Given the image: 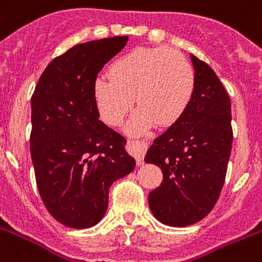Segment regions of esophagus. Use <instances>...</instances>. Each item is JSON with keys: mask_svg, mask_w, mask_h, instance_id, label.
<instances>
[{"mask_svg": "<svg viewBox=\"0 0 262 262\" xmlns=\"http://www.w3.org/2000/svg\"><path fill=\"white\" fill-rule=\"evenodd\" d=\"M127 144H129V150L135 156L137 165L144 164V156H145L146 150L145 144L142 141H138V140H129Z\"/></svg>", "mask_w": 262, "mask_h": 262, "instance_id": "esophagus-1", "label": "esophagus"}]
</instances>
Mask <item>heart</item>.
Wrapping results in <instances>:
<instances>
[{
  "label": "heart",
  "mask_w": 262,
  "mask_h": 262,
  "mask_svg": "<svg viewBox=\"0 0 262 262\" xmlns=\"http://www.w3.org/2000/svg\"><path fill=\"white\" fill-rule=\"evenodd\" d=\"M109 78L94 82V101L102 121L117 126L133 106H140L127 130L141 133L153 122L175 124L186 113L195 91V71L178 51L136 48L109 66Z\"/></svg>",
  "instance_id": "heart-1"
}]
</instances>
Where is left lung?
<instances>
[{
  "label": "left lung",
  "mask_w": 262,
  "mask_h": 262,
  "mask_svg": "<svg viewBox=\"0 0 262 262\" xmlns=\"http://www.w3.org/2000/svg\"><path fill=\"white\" fill-rule=\"evenodd\" d=\"M195 91L186 113L153 141L145 163L160 167L163 182L149 192L150 211L169 226L203 220L215 206L233 144L231 102L210 66L191 55Z\"/></svg>",
  "instance_id": "1"
}]
</instances>
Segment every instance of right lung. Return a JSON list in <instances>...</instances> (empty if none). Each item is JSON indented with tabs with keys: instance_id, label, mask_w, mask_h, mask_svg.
Masks as SVG:
<instances>
[{
	"instance_id": "1",
	"label": "right lung",
	"mask_w": 262,
	"mask_h": 262,
	"mask_svg": "<svg viewBox=\"0 0 262 262\" xmlns=\"http://www.w3.org/2000/svg\"><path fill=\"white\" fill-rule=\"evenodd\" d=\"M127 36L78 44L55 57L32 95L31 157L36 184L48 212L72 229L103 218L109 188L136 161L124 136L99 121L94 82Z\"/></svg>"
}]
</instances>
